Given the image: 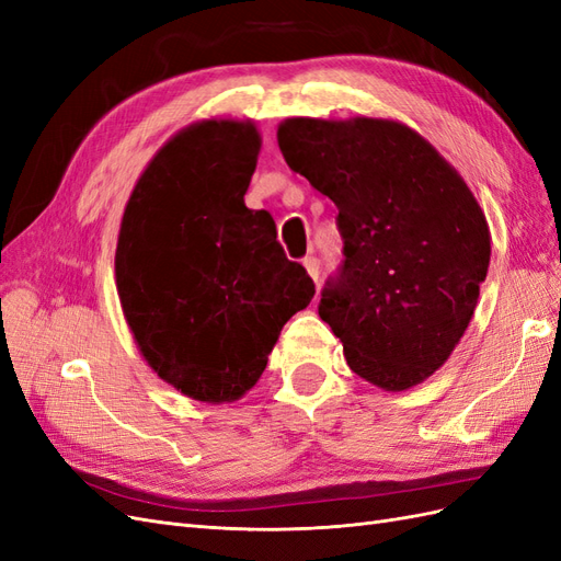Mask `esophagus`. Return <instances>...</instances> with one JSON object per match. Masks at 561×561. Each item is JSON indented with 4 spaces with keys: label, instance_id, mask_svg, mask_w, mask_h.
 <instances>
[{
    "label": "esophagus",
    "instance_id": "esophagus-1",
    "mask_svg": "<svg viewBox=\"0 0 561 561\" xmlns=\"http://www.w3.org/2000/svg\"><path fill=\"white\" fill-rule=\"evenodd\" d=\"M304 266H307L309 276L318 283V278H320V260L313 257V254H309V257H304Z\"/></svg>",
    "mask_w": 561,
    "mask_h": 561
}]
</instances>
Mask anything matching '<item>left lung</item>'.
<instances>
[{"mask_svg":"<svg viewBox=\"0 0 561 561\" xmlns=\"http://www.w3.org/2000/svg\"><path fill=\"white\" fill-rule=\"evenodd\" d=\"M287 165L334 201L344 262L318 313L355 375L407 390L445 365L478 307L491 236L480 203L404 124L285 118Z\"/></svg>","mask_w":561,"mask_h":561,"instance_id":"1","label":"left lung"}]
</instances>
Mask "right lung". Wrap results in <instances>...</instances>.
Returning <instances> with one entry per match:
<instances>
[{
	"instance_id": "1",
	"label": "right lung",
	"mask_w": 561,
	"mask_h": 561,
	"mask_svg": "<svg viewBox=\"0 0 561 561\" xmlns=\"http://www.w3.org/2000/svg\"><path fill=\"white\" fill-rule=\"evenodd\" d=\"M252 122L208 118L168 140L126 203L116 290L140 353L186 398L233 402L257 383L283 325L316 285L250 210Z\"/></svg>"
}]
</instances>
